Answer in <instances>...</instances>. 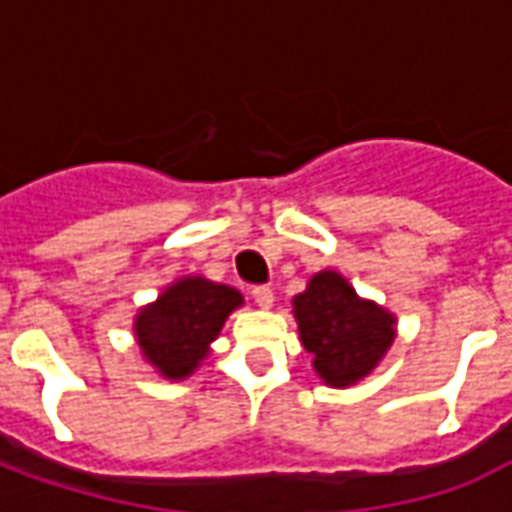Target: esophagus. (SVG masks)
Masks as SVG:
<instances>
[{"mask_svg": "<svg viewBox=\"0 0 512 512\" xmlns=\"http://www.w3.org/2000/svg\"><path fill=\"white\" fill-rule=\"evenodd\" d=\"M252 299H255L260 310H268L274 304V290L268 288V285H257V288H252Z\"/></svg>", "mask_w": 512, "mask_h": 512, "instance_id": "34e87169", "label": "esophagus"}]
</instances>
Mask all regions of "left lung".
<instances>
[{"instance_id":"left-lung-1","label":"left lung","mask_w":512,"mask_h":512,"mask_svg":"<svg viewBox=\"0 0 512 512\" xmlns=\"http://www.w3.org/2000/svg\"><path fill=\"white\" fill-rule=\"evenodd\" d=\"M304 348L329 386H354L370 376L395 343V315L362 299L343 274L321 271L293 299Z\"/></svg>"}]
</instances>
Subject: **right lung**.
Returning <instances> with one entry per match:
<instances>
[{"instance_id":"add662e5","label":"right lung","mask_w":512,"mask_h":512,"mask_svg":"<svg viewBox=\"0 0 512 512\" xmlns=\"http://www.w3.org/2000/svg\"><path fill=\"white\" fill-rule=\"evenodd\" d=\"M241 304L244 296L235 288L205 277H183L139 310L136 343L164 378H189L211 354V343L222 332L227 315Z\"/></svg>"}]
</instances>
